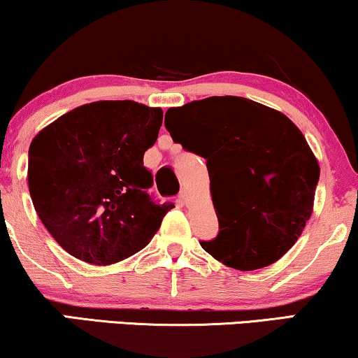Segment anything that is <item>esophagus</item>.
Segmentation results:
<instances>
[{"instance_id": "esophagus-1", "label": "esophagus", "mask_w": 358, "mask_h": 358, "mask_svg": "<svg viewBox=\"0 0 358 358\" xmlns=\"http://www.w3.org/2000/svg\"><path fill=\"white\" fill-rule=\"evenodd\" d=\"M178 201L182 203V205H188V201H189V194H188V192H183L178 194Z\"/></svg>"}]
</instances>
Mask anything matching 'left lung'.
<instances>
[{"mask_svg": "<svg viewBox=\"0 0 358 358\" xmlns=\"http://www.w3.org/2000/svg\"><path fill=\"white\" fill-rule=\"evenodd\" d=\"M173 142L206 160L220 233L201 248L238 271L266 268L296 244L314 211L320 166L297 125L236 96L166 110Z\"/></svg>", "mask_w": 358, "mask_h": 358, "instance_id": "left-lung-1", "label": "left lung"}]
</instances>
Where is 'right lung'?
I'll return each mask as SVG.
<instances>
[{
    "label": "right lung",
    "instance_id": "obj_1",
    "mask_svg": "<svg viewBox=\"0 0 358 358\" xmlns=\"http://www.w3.org/2000/svg\"><path fill=\"white\" fill-rule=\"evenodd\" d=\"M160 107L84 103L44 127L29 145L34 210L62 250L108 266L147 246L173 205L152 201L143 153L157 142Z\"/></svg>",
    "mask_w": 358,
    "mask_h": 358
}]
</instances>
